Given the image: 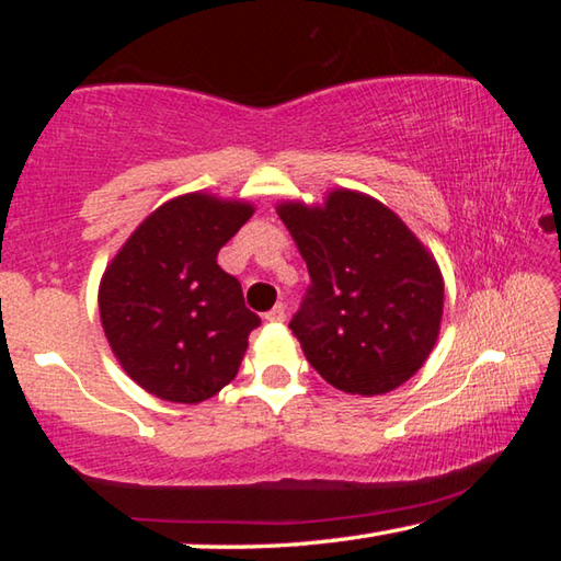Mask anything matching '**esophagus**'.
<instances>
[{
  "mask_svg": "<svg viewBox=\"0 0 561 561\" xmlns=\"http://www.w3.org/2000/svg\"><path fill=\"white\" fill-rule=\"evenodd\" d=\"M264 319L272 321V324H282L284 319H287V309H284V304H277V307H272Z\"/></svg>",
  "mask_w": 561,
  "mask_h": 561,
  "instance_id": "obj_1",
  "label": "esophagus"
}]
</instances>
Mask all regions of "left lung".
<instances>
[{
  "label": "left lung",
  "mask_w": 561,
  "mask_h": 561,
  "mask_svg": "<svg viewBox=\"0 0 561 561\" xmlns=\"http://www.w3.org/2000/svg\"><path fill=\"white\" fill-rule=\"evenodd\" d=\"M309 270L289 329L304 356L339 391L388 393L435 346L443 277L401 217L374 197L334 190L324 207L279 205Z\"/></svg>",
  "instance_id": "obj_1"
}]
</instances>
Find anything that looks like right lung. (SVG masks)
I'll return each instance as SVG.
<instances>
[{
    "label": "right lung",
    "instance_id": "obj_1",
    "mask_svg": "<svg viewBox=\"0 0 561 561\" xmlns=\"http://www.w3.org/2000/svg\"><path fill=\"white\" fill-rule=\"evenodd\" d=\"M254 213L190 193L146 217L108 264L101 324L123 371L170 403H201L240 371L247 336L262 321L217 252Z\"/></svg>",
    "mask_w": 561,
    "mask_h": 561
}]
</instances>
